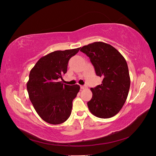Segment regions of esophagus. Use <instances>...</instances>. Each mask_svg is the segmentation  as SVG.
Instances as JSON below:
<instances>
[{
    "label": "esophagus",
    "mask_w": 156,
    "mask_h": 156,
    "mask_svg": "<svg viewBox=\"0 0 156 156\" xmlns=\"http://www.w3.org/2000/svg\"><path fill=\"white\" fill-rule=\"evenodd\" d=\"M80 87H81V89H84V88H87V86H83V85H81V86H80Z\"/></svg>",
    "instance_id": "34e87169"
}]
</instances>
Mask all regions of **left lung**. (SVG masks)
<instances>
[{"label":"left lung","mask_w":156,"mask_h":156,"mask_svg":"<svg viewBox=\"0 0 156 156\" xmlns=\"http://www.w3.org/2000/svg\"><path fill=\"white\" fill-rule=\"evenodd\" d=\"M80 51L88 56L96 75L103 78L101 84L90 88V111L101 119L114 116L124 105L130 87L125 58L114 47L101 41L84 45Z\"/></svg>","instance_id":"left-lung-1"}]
</instances>
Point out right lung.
<instances>
[{
	"label": "right lung",
	"instance_id": "right-lung-1",
	"mask_svg": "<svg viewBox=\"0 0 156 156\" xmlns=\"http://www.w3.org/2000/svg\"><path fill=\"white\" fill-rule=\"evenodd\" d=\"M79 49L52 52L41 57L30 70L27 84L30 100L41 119L49 124H62L72 112V101L80 87L60 81L67 72L69 60Z\"/></svg>",
	"mask_w": 156,
	"mask_h": 156
}]
</instances>
